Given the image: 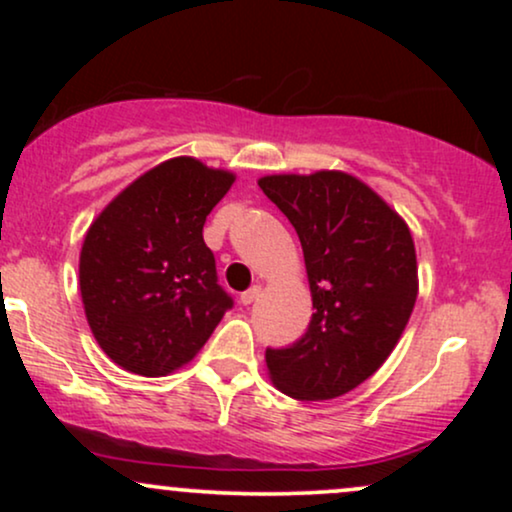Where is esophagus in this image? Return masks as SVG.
I'll list each match as a JSON object with an SVG mask.
<instances>
[{
  "mask_svg": "<svg viewBox=\"0 0 512 512\" xmlns=\"http://www.w3.org/2000/svg\"><path fill=\"white\" fill-rule=\"evenodd\" d=\"M260 286H252V289H248V291H243L240 293V303L243 305H250V303H255L257 301V296H260Z\"/></svg>",
  "mask_w": 512,
  "mask_h": 512,
  "instance_id": "1",
  "label": "esophagus"
}]
</instances>
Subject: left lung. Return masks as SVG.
Masks as SVG:
<instances>
[{
    "mask_svg": "<svg viewBox=\"0 0 512 512\" xmlns=\"http://www.w3.org/2000/svg\"><path fill=\"white\" fill-rule=\"evenodd\" d=\"M257 185L301 238L315 310L301 339L269 346V375L293 399L346 395L383 366L414 310L419 284L407 223L339 170L267 175Z\"/></svg>",
    "mask_w": 512,
    "mask_h": 512,
    "instance_id": "1",
    "label": "left lung"
}]
</instances>
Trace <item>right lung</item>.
<instances>
[{
    "mask_svg": "<svg viewBox=\"0 0 512 512\" xmlns=\"http://www.w3.org/2000/svg\"><path fill=\"white\" fill-rule=\"evenodd\" d=\"M233 175L170 158L120 192L88 228L79 284L93 337L117 366L168 375L192 361L226 310L202 236Z\"/></svg>",
    "mask_w": 512,
    "mask_h": 512,
    "instance_id": "1",
    "label": "right lung"
}]
</instances>
